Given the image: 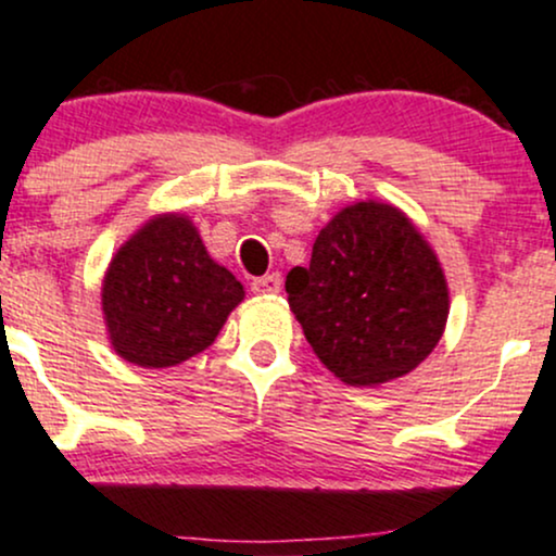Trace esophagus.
<instances>
[{"mask_svg":"<svg viewBox=\"0 0 556 556\" xmlns=\"http://www.w3.org/2000/svg\"><path fill=\"white\" fill-rule=\"evenodd\" d=\"M250 288H253V292H258V295H274V292L282 290V277H279L277 271L264 274V277L253 279V282H250Z\"/></svg>","mask_w":556,"mask_h":556,"instance_id":"34e87169","label":"esophagus"}]
</instances>
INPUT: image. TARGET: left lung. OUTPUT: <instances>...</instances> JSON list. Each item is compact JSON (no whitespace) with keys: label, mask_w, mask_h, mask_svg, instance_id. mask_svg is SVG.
<instances>
[{"label":"left lung","mask_w":556,"mask_h":556,"mask_svg":"<svg viewBox=\"0 0 556 556\" xmlns=\"http://www.w3.org/2000/svg\"><path fill=\"white\" fill-rule=\"evenodd\" d=\"M303 334L334 377L375 386L430 356L448 319L435 253L393 205L356 203L319 231L311 264L288 274Z\"/></svg>","instance_id":"8db88e82"}]
</instances>
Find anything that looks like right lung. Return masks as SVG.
Masks as SVG:
<instances>
[{
  "label": "right lung",
  "instance_id": "add662e5",
  "mask_svg": "<svg viewBox=\"0 0 556 556\" xmlns=\"http://www.w3.org/2000/svg\"><path fill=\"white\" fill-rule=\"evenodd\" d=\"M245 298L185 216L144 224L115 253L102 285L113 348L126 362L163 369L198 356Z\"/></svg>",
  "mask_w": 556,
  "mask_h": 556
}]
</instances>
